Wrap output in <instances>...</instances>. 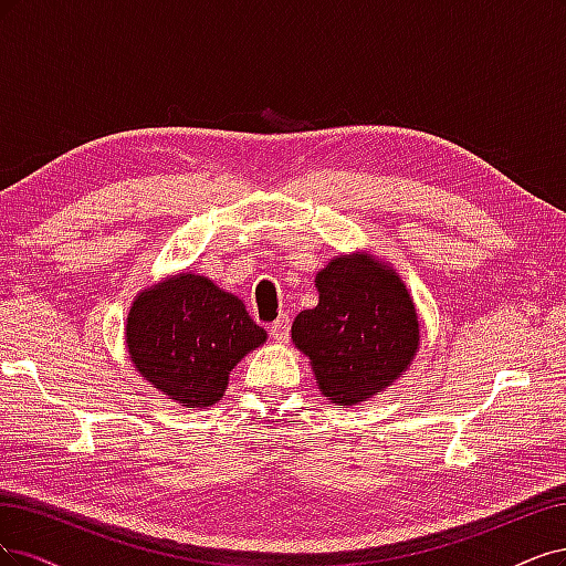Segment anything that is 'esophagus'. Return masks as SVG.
Returning <instances> with one entry per match:
<instances>
[{
  "label": "esophagus",
  "mask_w": 566,
  "mask_h": 566,
  "mask_svg": "<svg viewBox=\"0 0 566 566\" xmlns=\"http://www.w3.org/2000/svg\"><path fill=\"white\" fill-rule=\"evenodd\" d=\"M289 332H291L289 315H280L275 322L270 324V334L275 343H289Z\"/></svg>",
  "instance_id": "1"
}]
</instances>
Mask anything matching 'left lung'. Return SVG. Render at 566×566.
I'll return each mask as SVG.
<instances>
[{"label": "left lung", "mask_w": 566, "mask_h": 566, "mask_svg": "<svg viewBox=\"0 0 566 566\" xmlns=\"http://www.w3.org/2000/svg\"><path fill=\"white\" fill-rule=\"evenodd\" d=\"M315 286L319 301L291 326L319 392L355 407L402 376L421 348V319L399 272L369 251L340 253Z\"/></svg>", "instance_id": "left-lung-1"}]
</instances>
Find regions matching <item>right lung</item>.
Here are the masks:
<instances>
[{"label":"right lung","mask_w":566,"mask_h":566,"mask_svg":"<svg viewBox=\"0 0 566 566\" xmlns=\"http://www.w3.org/2000/svg\"><path fill=\"white\" fill-rule=\"evenodd\" d=\"M134 369L178 407L216 405L230 371L268 340L242 298L197 272H178L140 289L126 315Z\"/></svg>","instance_id":"obj_1"}]
</instances>
